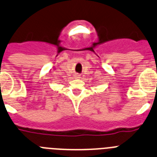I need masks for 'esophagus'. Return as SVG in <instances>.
<instances>
[{"label": "esophagus", "mask_w": 157, "mask_h": 157, "mask_svg": "<svg viewBox=\"0 0 157 157\" xmlns=\"http://www.w3.org/2000/svg\"><path fill=\"white\" fill-rule=\"evenodd\" d=\"M77 78H79V76H77Z\"/></svg>", "instance_id": "esophagus-1"}]
</instances>
